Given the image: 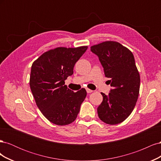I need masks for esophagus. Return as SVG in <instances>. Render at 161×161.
Masks as SVG:
<instances>
[{"instance_id": "1", "label": "esophagus", "mask_w": 161, "mask_h": 161, "mask_svg": "<svg viewBox=\"0 0 161 161\" xmlns=\"http://www.w3.org/2000/svg\"><path fill=\"white\" fill-rule=\"evenodd\" d=\"M86 92H88V93H91V92H93V91H92V90H91V89H86Z\"/></svg>"}]
</instances>
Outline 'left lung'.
<instances>
[{
  "label": "left lung",
  "instance_id": "left-lung-1",
  "mask_svg": "<svg viewBox=\"0 0 161 161\" xmlns=\"http://www.w3.org/2000/svg\"><path fill=\"white\" fill-rule=\"evenodd\" d=\"M91 51L98 56L112 86L108 95L101 92L98 116L108 124H119L132 112L139 95L140 79L134 55L127 47L111 41L92 46Z\"/></svg>",
  "mask_w": 161,
  "mask_h": 161
}]
</instances>
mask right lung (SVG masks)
Listing matches in <instances>:
<instances>
[{"label":"right lung","instance_id":"add662e5","mask_svg":"<svg viewBox=\"0 0 161 161\" xmlns=\"http://www.w3.org/2000/svg\"><path fill=\"white\" fill-rule=\"evenodd\" d=\"M87 46L50 50L33 63L30 85L36 103L50 122L65 125L74 121L86 96L85 89L74 92L64 80L73 74L76 62Z\"/></svg>","mask_w":161,"mask_h":161}]
</instances>
